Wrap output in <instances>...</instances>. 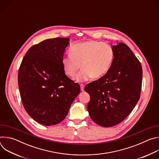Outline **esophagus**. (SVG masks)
<instances>
[{"label": "esophagus", "instance_id": "34e87169", "mask_svg": "<svg viewBox=\"0 0 159 159\" xmlns=\"http://www.w3.org/2000/svg\"><path fill=\"white\" fill-rule=\"evenodd\" d=\"M80 90H81V91H84V87H85V86H84V84H80Z\"/></svg>", "mask_w": 159, "mask_h": 159}]
</instances>
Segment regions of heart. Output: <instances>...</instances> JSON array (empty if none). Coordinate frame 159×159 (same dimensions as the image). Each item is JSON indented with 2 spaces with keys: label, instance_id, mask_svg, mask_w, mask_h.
I'll return each instance as SVG.
<instances>
[{
  "label": "heart",
  "instance_id": "1",
  "mask_svg": "<svg viewBox=\"0 0 159 159\" xmlns=\"http://www.w3.org/2000/svg\"><path fill=\"white\" fill-rule=\"evenodd\" d=\"M70 56L63 57L61 63L65 74L75 77L76 81L83 82L99 79L110 70L115 59V52L111 45L96 40H87L72 44L69 48Z\"/></svg>",
  "mask_w": 159,
  "mask_h": 159
}]
</instances>
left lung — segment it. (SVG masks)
I'll list each match as a JSON object with an SVG mask.
<instances>
[{
	"label": "left lung",
	"mask_w": 159,
	"mask_h": 159,
	"mask_svg": "<svg viewBox=\"0 0 159 159\" xmlns=\"http://www.w3.org/2000/svg\"><path fill=\"white\" fill-rule=\"evenodd\" d=\"M115 59L109 72L88 84L87 110L90 118L103 127L123 121L138 102L141 92L142 68L130 48L123 43L112 47Z\"/></svg>",
	"instance_id": "left-lung-1"
}]
</instances>
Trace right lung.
Here are the masks:
<instances>
[{
  "label": "right lung",
  "instance_id": "obj_1",
  "mask_svg": "<svg viewBox=\"0 0 159 159\" xmlns=\"http://www.w3.org/2000/svg\"><path fill=\"white\" fill-rule=\"evenodd\" d=\"M69 38H56L33 45L26 52L18 72L22 104L38 123L51 126L62 121L80 93V86L68 77L61 60Z\"/></svg>",
  "mask_w": 159,
  "mask_h": 159
}]
</instances>
